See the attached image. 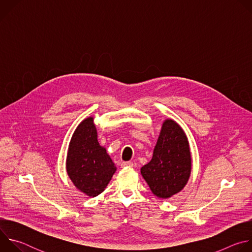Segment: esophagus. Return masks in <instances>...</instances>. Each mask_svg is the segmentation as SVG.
<instances>
[{"label":"esophagus","instance_id":"obj_1","mask_svg":"<svg viewBox=\"0 0 252 252\" xmlns=\"http://www.w3.org/2000/svg\"><path fill=\"white\" fill-rule=\"evenodd\" d=\"M122 167H132L133 166V163L132 161H124L122 162Z\"/></svg>","mask_w":252,"mask_h":252}]
</instances>
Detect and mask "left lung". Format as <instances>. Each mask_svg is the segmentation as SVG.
Instances as JSON below:
<instances>
[{"mask_svg": "<svg viewBox=\"0 0 252 252\" xmlns=\"http://www.w3.org/2000/svg\"><path fill=\"white\" fill-rule=\"evenodd\" d=\"M191 172V154L185 130L166 119L154 149L152 160L140 168L151 190L159 198H169L182 191Z\"/></svg>", "mask_w": 252, "mask_h": 252, "instance_id": "obj_1", "label": "left lung"}]
</instances>
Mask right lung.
<instances>
[{"mask_svg": "<svg viewBox=\"0 0 252 252\" xmlns=\"http://www.w3.org/2000/svg\"><path fill=\"white\" fill-rule=\"evenodd\" d=\"M65 168L71 183L90 197L101 193L116 172L117 166L106 149L97 141L93 117L82 121L71 135Z\"/></svg>", "mask_w": 252, "mask_h": 252, "instance_id": "add662e5", "label": "right lung"}]
</instances>
